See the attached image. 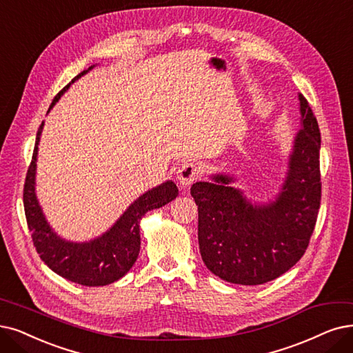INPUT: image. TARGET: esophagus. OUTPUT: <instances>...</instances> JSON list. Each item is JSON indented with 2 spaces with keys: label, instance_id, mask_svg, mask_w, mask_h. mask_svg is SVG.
I'll list each match as a JSON object with an SVG mask.
<instances>
[{
  "label": "esophagus",
  "instance_id": "obj_1",
  "mask_svg": "<svg viewBox=\"0 0 353 353\" xmlns=\"http://www.w3.org/2000/svg\"><path fill=\"white\" fill-rule=\"evenodd\" d=\"M200 171H199V166H196L195 163H191V162H185L182 163L178 171H176V181L178 184L181 187H190L192 182H195L196 179H199V175Z\"/></svg>",
  "mask_w": 353,
  "mask_h": 353
}]
</instances>
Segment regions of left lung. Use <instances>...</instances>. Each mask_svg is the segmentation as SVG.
Masks as SVG:
<instances>
[{
	"instance_id": "1",
	"label": "left lung",
	"mask_w": 353,
	"mask_h": 353,
	"mask_svg": "<svg viewBox=\"0 0 353 353\" xmlns=\"http://www.w3.org/2000/svg\"><path fill=\"white\" fill-rule=\"evenodd\" d=\"M303 128L295 136L290 169L276 200L253 205L232 178L195 182L191 195L199 205V245L203 262L232 284L259 285L297 263L314 232L321 200L320 129L300 94Z\"/></svg>"
}]
</instances>
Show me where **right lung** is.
Wrapping results in <instances>:
<instances>
[{"label": "right lung", "instance_id": "1", "mask_svg": "<svg viewBox=\"0 0 353 353\" xmlns=\"http://www.w3.org/2000/svg\"><path fill=\"white\" fill-rule=\"evenodd\" d=\"M92 68V66H91ZM88 68V70L91 69ZM88 70H82L74 81L81 78ZM70 83L53 98L49 110L59 100L61 95L69 88ZM43 123L40 124L36 136L33 158L27 169L23 203L27 225L32 233L33 245L43 261L53 272L72 283L85 287L108 285L129 272L134 265L140 250V219L148 211L159 208L176 199L178 188L172 181L145 192L124 211L112 228L103 236L88 243L66 242L56 234L48 224L34 192V175L37 161V145Z\"/></svg>", "mask_w": 353, "mask_h": 353}]
</instances>
